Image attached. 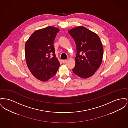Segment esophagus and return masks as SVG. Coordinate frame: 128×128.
<instances>
[{"instance_id":"obj_1","label":"esophagus","mask_w":128,"mask_h":128,"mask_svg":"<svg viewBox=\"0 0 128 128\" xmlns=\"http://www.w3.org/2000/svg\"><path fill=\"white\" fill-rule=\"evenodd\" d=\"M67 61V60H62V63H63V64H64V63H65Z\"/></svg>"}]
</instances>
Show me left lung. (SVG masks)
I'll return each mask as SVG.
<instances>
[{
	"label": "left lung",
	"instance_id": "obj_1",
	"mask_svg": "<svg viewBox=\"0 0 128 128\" xmlns=\"http://www.w3.org/2000/svg\"><path fill=\"white\" fill-rule=\"evenodd\" d=\"M68 32L76 46L74 73L84 79L91 77L102 62L104 48L100 38L97 34L82 26L71 29Z\"/></svg>",
	"mask_w": 128,
	"mask_h": 128
}]
</instances>
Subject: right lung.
I'll list each match as a JSON object with an SVG mask.
<instances>
[{
    "instance_id": "obj_1",
    "label": "right lung",
    "mask_w": 128,
    "mask_h": 128,
    "mask_svg": "<svg viewBox=\"0 0 128 128\" xmlns=\"http://www.w3.org/2000/svg\"><path fill=\"white\" fill-rule=\"evenodd\" d=\"M60 30L48 26L34 32L25 44V56L31 73L37 79L45 82L56 73L60 63L53 45ZM53 56L51 58L50 54Z\"/></svg>"
}]
</instances>
